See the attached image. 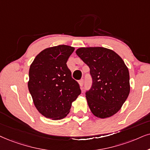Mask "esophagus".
<instances>
[{
	"label": "esophagus",
	"mask_w": 150,
	"mask_h": 150,
	"mask_svg": "<svg viewBox=\"0 0 150 150\" xmlns=\"http://www.w3.org/2000/svg\"><path fill=\"white\" fill-rule=\"evenodd\" d=\"M79 86H80V87L81 88V87L83 86V85H84V80H83V79H81V80H79Z\"/></svg>",
	"instance_id": "obj_1"
}]
</instances>
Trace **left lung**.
Returning <instances> with one entry per match:
<instances>
[{"mask_svg": "<svg viewBox=\"0 0 150 150\" xmlns=\"http://www.w3.org/2000/svg\"><path fill=\"white\" fill-rule=\"evenodd\" d=\"M75 52L88 66L93 78L91 88L86 93L91 111L99 118L111 117L129 94L127 66L116 52L103 47H82Z\"/></svg>", "mask_w": 150, "mask_h": 150, "instance_id": "8db88e82", "label": "left lung"}]
</instances>
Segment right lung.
<instances>
[{"label": "right lung", "mask_w": 150, "mask_h": 150, "mask_svg": "<svg viewBox=\"0 0 150 150\" xmlns=\"http://www.w3.org/2000/svg\"><path fill=\"white\" fill-rule=\"evenodd\" d=\"M74 50L66 45L47 48L36 56L30 66L28 89L36 109L47 118H64L81 93L66 65Z\"/></svg>", "instance_id": "1"}]
</instances>
